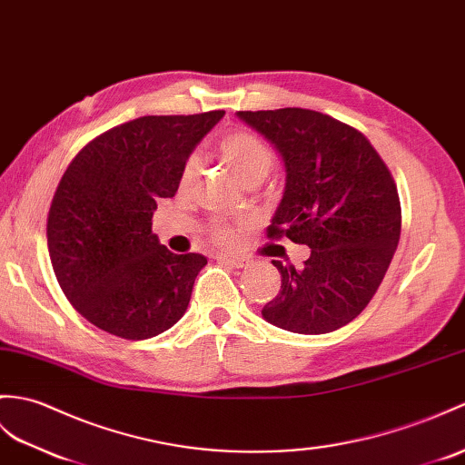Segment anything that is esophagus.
<instances>
[{"mask_svg": "<svg viewBox=\"0 0 465 465\" xmlns=\"http://www.w3.org/2000/svg\"><path fill=\"white\" fill-rule=\"evenodd\" d=\"M215 259H218V262H222V263H225V265H230V267H237V269L247 265V259H243V257H237V255L220 253V255H215Z\"/></svg>", "mask_w": 465, "mask_h": 465, "instance_id": "esophagus-1", "label": "esophagus"}]
</instances>
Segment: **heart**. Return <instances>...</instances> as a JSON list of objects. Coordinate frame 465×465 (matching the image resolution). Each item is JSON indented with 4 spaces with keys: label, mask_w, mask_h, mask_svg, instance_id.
<instances>
[{
    "label": "heart",
    "mask_w": 465,
    "mask_h": 465,
    "mask_svg": "<svg viewBox=\"0 0 465 465\" xmlns=\"http://www.w3.org/2000/svg\"><path fill=\"white\" fill-rule=\"evenodd\" d=\"M218 153L225 164H228L235 174L242 178V182L247 183V186H250V183L263 182L275 164L273 150L269 148L257 134L247 133V131H235V133L225 134L220 140ZM198 174H200V158L196 154H192L182 164L180 186L182 188L192 186V183L196 182ZM210 233L213 237V242H218L222 245L233 243L237 237L235 225L223 220H213Z\"/></svg>",
    "instance_id": "heart-1"
}]
</instances>
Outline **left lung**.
<instances>
[{"mask_svg":"<svg viewBox=\"0 0 465 465\" xmlns=\"http://www.w3.org/2000/svg\"><path fill=\"white\" fill-rule=\"evenodd\" d=\"M285 164L283 200L267 237L311 247L303 267L273 259L282 289L262 309L299 334L337 331L371 303L401 240V200L391 170L362 133L309 109L240 111Z\"/></svg>","mask_w":465,"mask_h":465,"instance_id":"1","label":"left lung"}]
</instances>
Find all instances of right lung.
Masks as SVG:
<instances>
[{"label":"right lung","mask_w":465,"mask_h":465,"mask_svg":"<svg viewBox=\"0 0 465 465\" xmlns=\"http://www.w3.org/2000/svg\"><path fill=\"white\" fill-rule=\"evenodd\" d=\"M222 116L134 118L91 140L64 170L47 215L49 257L64 297L94 327L143 341L186 312L208 259L172 253L153 233V215Z\"/></svg>","instance_id":"right-lung-1"}]
</instances>
